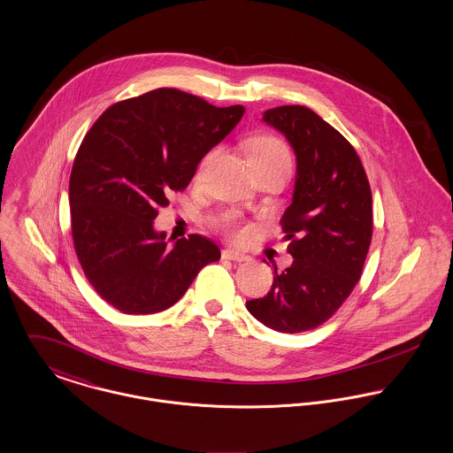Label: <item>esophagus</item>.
Wrapping results in <instances>:
<instances>
[{
    "label": "esophagus",
    "instance_id": "obj_1",
    "mask_svg": "<svg viewBox=\"0 0 453 453\" xmlns=\"http://www.w3.org/2000/svg\"><path fill=\"white\" fill-rule=\"evenodd\" d=\"M222 258L233 260V262H246L250 257L244 255V253L236 251V250H224V251H222Z\"/></svg>",
    "mask_w": 453,
    "mask_h": 453
}]
</instances>
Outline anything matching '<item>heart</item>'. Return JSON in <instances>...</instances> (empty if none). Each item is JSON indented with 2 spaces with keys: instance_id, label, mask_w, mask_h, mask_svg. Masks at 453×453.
Segmentation results:
<instances>
[{
  "instance_id": "obj_1",
  "label": "heart",
  "mask_w": 453,
  "mask_h": 453,
  "mask_svg": "<svg viewBox=\"0 0 453 453\" xmlns=\"http://www.w3.org/2000/svg\"><path fill=\"white\" fill-rule=\"evenodd\" d=\"M210 155L202 162L200 165V173L198 177L203 175L205 167L209 165ZM248 160L251 165H258V164H278V162H288L289 164V151L286 148V144L282 141L271 136V134H264L258 136L250 142V150H248ZM219 229H222L226 234L233 236V238H242L244 234V229L240 226V220L234 213H226L219 219L217 222Z\"/></svg>"
}]
</instances>
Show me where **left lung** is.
<instances>
[{"label": "left lung", "instance_id": "8db88e82", "mask_svg": "<svg viewBox=\"0 0 453 453\" xmlns=\"http://www.w3.org/2000/svg\"><path fill=\"white\" fill-rule=\"evenodd\" d=\"M296 155L293 202L280 217L293 264L264 298L246 302L280 333L315 329L343 305L362 276L372 240V195L364 165L343 134L302 104L264 113Z\"/></svg>", "mask_w": 453, "mask_h": 453}]
</instances>
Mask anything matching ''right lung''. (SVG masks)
I'll return each mask as SVG.
<instances>
[{"mask_svg":"<svg viewBox=\"0 0 453 453\" xmlns=\"http://www.w3.org/2000/svg\"><path fill=\"white\" fill-rule=\"evenodd\" d=\"M243 113L242 104L220 108L158 88L111 104L84 136L70 174L72 240L86 278L117 311L173 307L220 258L219 246L200 234L167 246L153 220Z\"/></svg>","mask_w":453,"mask_h":453,"instance_id":"right-lung-1","label":"right lung"}]
</instances>
